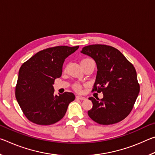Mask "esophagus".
<instances>
[{
  "label": "esophagus",
  "instance_id": "esophagus-1",
  "mask_svg": "<svg viewBox=\"0 0 155 155\" xmlns=\"http://www.w3.org/2000/svg\"><path fill=\"white\" fill-rule=\"evenodd\" d=\"M77 98L81 100V101H84V100L86 99L85 97L83 96H77Z\"/></svg>",
  "mask_w": 155,
  "mask_h": 155
}]
</instances>
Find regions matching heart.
I'll use <instances>...</instances> for the list:
<instances>
[{"label":"heart","mask_w":155,"mask_h":155,"mask_svg":"<svg viewBox=\"0 0 155 155\" xmlns=\"http://www.w3.org/2000/svg\"><path fill=\"white\" fill-rule=\"evenodd\" d=\"M87 60H91V59H83V61H87ZM74 88H75L77 90H80L81 85H78V84H77V85H74Z\"/></svg>","instance_id":"obj_1"}]
</instances>
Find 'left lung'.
Instances as JSON below:
<instances>
[{"instance_id": "8db88e82", "label": "left lung", "mask_w": 155, "mask_h": 155, "mask_svg": "<svg viewBox=\"0 0 155 155\" xmlns=\"http://www.w3.org/2000/svg\"><path fill=\"white\" fill-rule=\"evenodd\" d=\"M81 52L95 61L97 74L93 90L103 94L101 100L89 98L93 107L88 115L100 124L122 121L130 114L140 92L134 66L112 46L94 44L84 47Z\"/></svg>"}]
</instances>
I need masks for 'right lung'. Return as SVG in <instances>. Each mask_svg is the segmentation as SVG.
I'll list each match as a JSON object with an SVG mask.
<instances>
[{
    "label": "right lung",
    "instance_id": "right-lung-1",
    "mask_svg": "<svg viewBox=\"0 0 155 155\" xmlns=\"http://www.w3.org/2000/svg\"><path fill=\"white\" fill-rule=\"evenodd\" d=\"M78 46H55L37 52L22 65L18 72L15 98L28 120L40 125L59 121L69 104L75 99L72 92L54 95V80L62 74L65 59Z\"/></svg>",
    "mask_w": 155,
    "mask_h": 155
}]
</instances>
